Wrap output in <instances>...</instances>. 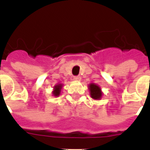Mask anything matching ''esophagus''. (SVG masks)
<instances>
[{
    "label": "esophagus",
    "mask_w": 150,
    "mask_h": 150,
    "mask_svg": "<svg viewBox=\"0 0 150 150\" xmlns=\"http://www.w3.org/2000/svg\"><path fill=\"white\" fill-rule=\"evenodd\" d=\"M73 79H74L75 81H80V80H81V77H80V76H75Z\"/></svg>",
    "instance_id": "1"
}]
</instances>
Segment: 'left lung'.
<instances>
[{
	"mask_svg": "<svg viewBox=\"0 0 150 150\" xmlns=\"http://www.w3.org/2000/svg\"><path fill=\"white\" fill-rule=\"evenodd\" d=\"M88 89L90 92V96L94 100H100V98L103 96V93L101 91L100 86L96 83H90L88 85Z\"/></svg>",
	"mask_w": 150,
	"mask_h": 150,
	"instance_id": "8db88e82",
	"label": "left lung"
}]
</instances>
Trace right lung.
Masks as SVG:
<instances>
[{
    "instance_id": "1",
    "label": "right lung",
    "mask_w": 150,
    "mask_h": 150,
    "mask_svg": "<svg viewBox=\"0 0 150 150\" xmlns=\"http://www.w3.org/2000/svg\"><path fill=\"white\" fill-rule=\"evenodd\" d=\"M62 83H57L56 85L53 87V90L52 92V94L54 97H58L61 94V91H62Z\"/></svg>"
}]
</instances>
